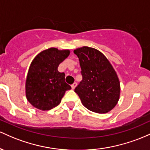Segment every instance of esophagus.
<instances>
[{
  "mask_svg": "<svg viewBox=\"0 0 150 150\" xmlns=\"http://www.w3.org/2000/svg\"><path fill=\"white\" fill-rule=\"evenodd\" d=\"M76 86H77V83H76V82H74V83L71 85V88H72V89H74V88H76Z\"/></svg>",
  "mask_w": 150,
  "mask_h": 150,
  "instance_id": "obj_1",
  "label": "esophagus"
}]
</instances>
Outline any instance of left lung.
Here are the masks:
<instances>
[{"label": "left lung", "instance_id": "left-lung-1", "mask_svg": "<svg viewBox=\"0 0 150 150\" xmlns=\"http://www.w3.org/2000/svg\"><path fill=\"white\" fill-rule=\"evenodd\" d=\"M74 53L79 60L83 76L74 91L82 104L97 113L110 111L120 95V81L110 62L102 52L89 47L76 49Z\"/></svg>", "mask_w": 150, "mask_h": 150}]
</instances>
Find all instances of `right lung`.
<instances>
[{
  "label": "right lung",
  "mask_w": 150,
  "mask_h": 150,
  "mask_svg": "<svg viewBox=\"0 0 150 150\" xmlns=\"http://www.w3.org/2000/svg\"><path fill=\"white\" fill-rule=\"evenodd\" d=\"M70 54L69 50L51 47L42 51L33 59L25 81V95L33 107L49 110L57 106L67 90L64 73L58 67Z\"/></svg>",
  "instance_id": "right-lung-1"
}]
</instances>
